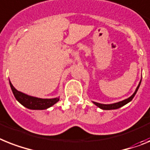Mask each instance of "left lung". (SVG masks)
Wrapping results in <instances>:
<instances>
[{
	"instance_id": "left-lung-1",
	"label": "left lung",
	"mask_w": 150,
	"mask_h": 150,
	"mask_svg": "<svg viewBox=\"0 0 150 150\" xmlns=\"http://www.w3.org/2000/svg\"><path fill=\"white\" fill-rule=\"evenodd\" d=\"M142 80V79H141ZM141 80L139 81V85L137 86V89L135 90V92L133 93V94L132 96H130L129 98L127 99H125V100H122V101H120V102H117V103H111V104H103V103H96L94 102V101H92L96 106H98L99 108L102 109V110H117V109L120 108L122 106H123L124 105L127 104L128 103H129L131 100H133V98L135 96L136 93H137V90L139 89V86H140V83H141Z\"/></svg>"
}]
</instances>
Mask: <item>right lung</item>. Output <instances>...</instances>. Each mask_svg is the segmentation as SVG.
Segmentation results:
<instances>
[{"label":"right lung","mask_w":150,"mask_h":150,"mask_svg":"<svg viewBox=\"0 0 150 150\" xmlns=\"http://www.w3.org/2000/svg\"><path fill=\"white\" fill-rule=\"evenodd\" d=\"M10 86H11V90L13 92V95L15 96L16 100L30 110H46L48 109L50 106H54L55 103L60 100V96L55 97V98L51 99H42L35 97V96H30V95L23 93L18 91L17 89L14 88V86L12 85L11 81L9 80Z\"/></svg>","instance_id":"add662e5"}]
</instances>
